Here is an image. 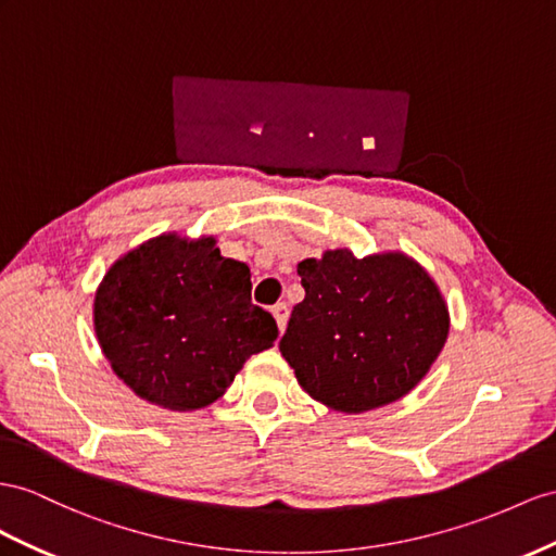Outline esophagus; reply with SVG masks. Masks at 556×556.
I'll use <instances>...</instances> for the list:
<instances>
[{"label": "esophagus", "instance_id": "34e87169", "mask_svg": "<svg viewBox=\"0 0 556 556\" xmlns=\"http://www.w3.org/2000/svg\"><path fill=\"white\" fill-rule=\"evenodd\" d=\"M273 315H275V319H277L279 331L283 333V329H287V321H289V305H287V303H277V305L273 307Z\"/></svg>", "mask_w": 556, "mask_h": 556}]
</instances>
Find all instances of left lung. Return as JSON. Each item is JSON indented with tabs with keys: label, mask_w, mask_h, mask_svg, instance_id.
<instances>
[{
	"label": "left lung",
	"mask_w": 556,
	"mask_h": 556,
	"mask_svg": "<svg viewBox=\"0 0 556 556\" xmlns=\"http://www.w3.org/2000/svg\"><path fill=\"white\" fill-rule=\"evenodd\" d=\"M305 289L279 340L303 390L343 414L402 400L439 357L448 309L404 253L354 258L348 249L298 263Z\"/></svg>",
	"instance_id": "left-lung-1"
}]
</instances>
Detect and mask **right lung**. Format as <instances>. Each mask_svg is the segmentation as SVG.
Wrapping results in <instances>:
<instances>
[{
	"label": "right lung",
	"mask_w": 556,
	"mask_h": 556,
	"mask_svg": "<svg viewBox=\"0 0 556 556\" xmlns=\"http://www.w3.org/2000/svg\"><path fill=\"white\" fill-rule=\"evenodd\" d=\"M93 324L112 371L170 410L216 402L279 336L251 303L249 267L223 258L213 237L162 235L126 253L96 293Z\"/></svg>",
	"instance_id": "add662e5"
}]
</instances>
